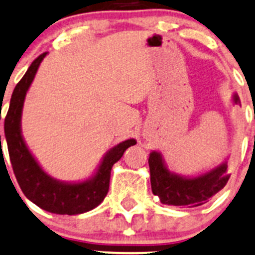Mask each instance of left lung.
<instances>
[{"instance_id": "obj_1", "label": "left lung", "mask_w": 255, "mask_h": 255, "mask_svg": "<svg viewBox=\"0 0 255 255\" xmlns=\"http://www.w3.org/2000/svg\"><path fill=\"white\" fill-rule=\"evenodd\" d=\"M232 103H240L236 93L232 96ZM149 167L151 191L166 205L193 208L205 204L226 186L230 178L227 159L204 173L188 177L168 170L162 155L159 151H151L149 155Z\"/></svg>"}]
</instances>
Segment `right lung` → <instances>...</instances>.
<instances>
[{
    "label": "right lung",
    "mask_w": 255,
    "mask_h": 255,
    "mask_svg": "<svg viewBox=\"0 0 255 255\" xmlns=\"http://www.w3.org/2000/svg\"><path fill=\"white\" fill-rule=\"evenodd\" d=\"M46 55L47 52H45L34 60L23 78L15 85L4 119V135L13 172L24 195L49 213L78 215L93 210L105 199L109 192L112 166L129 146L135 145L136 141L135 139H128L110 149L94 176L87 181L63 182L47 175L26 146L21 135L20 122L26 92Z\"/></svg>",
    "instance_id": "obj_1"
}]
</instances>
